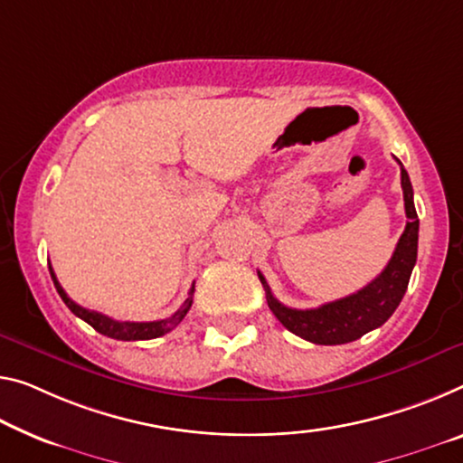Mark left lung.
<instances>
[{
	"instance_id": "left-lung-1",
	"label": "left lung",
	"mask_w": 463,
	"mask_h": 463,
	"mask_svg": "<svg viewBox=\"0 0 463 463\" xmlns=\"http://www.w3.org/2000/svg\"><path fill=\"white\" fill-rule=\"evenodd\" d=\"M397 163L402 167V190L408 223H405V230L400 241H397L395 252L387 262V267L366 288L358 289L352 296L339 298L335 302L318 306V308L298 310L277 300L271 294L267 279L259 271L269 308L277 317V321L294 335L318 345L350 344V341L360 339L364 333L381 326L400 306L405 289H408L411 269L416 265L418 215L410 175L400 159H397Z\"/></svg>"
}]
</instances>
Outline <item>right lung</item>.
<instances>
[{"label": "right lung", "mask_w": 463, "mask_h": 463, "mask_svg": "<svg viewBox=\"0 0 463 463\" xmlns=\"http://www.w3.org/2000/svg\"><path fill=\"white\" fill-rule=\"evenodd\" d=\"M49 273H52L53 286H55V289H58V294L63 300V304H66L78 318H82L84 323H89L92 329L101 333V335H108L111 339H122V341H140V339H155V337L165 335V333H169L174 329V326L180 325L182 318L186 317V312L190 310V306H192V294H194V286H192L188 300L184 302L182 308L174 312V315L169 318H161V321H153V323L113 321V318L108 317V315H101V312H97V310L82 308V306H78L74 300H70L66 291H63V288L60 286V281H58V277H55L52 265H49Z\"/></svg>", "instance_id": "1"}]
</instances>
